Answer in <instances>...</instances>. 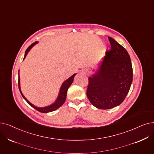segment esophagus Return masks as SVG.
I'll return each instance as SVG.
<instances>
[{
	"mask_svg": "<svg viewBox=\"0 0 154 154\" xmlns=\"http://www.w3.org/2000/svg\"><path fill=\"white\" fill-rule=\"evenodd\" d=\"M81 72L82 73H84V74H85V75H88V74H89V73H90V70L89 69H84L82 70Z\"/></svg>",
	"mask_w": 154,
	"mask_h": 154,
	"instance_id": "1",
	"label": "esophagus"
}]
</instances>
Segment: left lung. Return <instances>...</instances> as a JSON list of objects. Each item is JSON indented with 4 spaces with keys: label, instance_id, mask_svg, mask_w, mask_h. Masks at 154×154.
Segmentation results:
<instances>
[{
    "label": "left lung",
    "instance_id": "1",
    "mask_svg": "<svg viewBox=\"0 0 154 154\" xmlns=\"http://www.w3.org/2000/svg\"><path fill=\"white\" fill-rule=\"evenodd\" d=\"M111 50L100 63L94 74L89 77L87 96L91 104L108 109L122 104L130 91L133 69L128 53L114 39L108 37Z\"/></svg>",
    "mask_w": 154,
    "mask_h": 154
}]
</instances>
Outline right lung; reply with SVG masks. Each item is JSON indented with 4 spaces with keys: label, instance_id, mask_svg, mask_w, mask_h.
Listing matches in <instances>:
<instances>
[{
    "label": "right lung",
    "instance_id": "add662e5",
    "mask_svg": "<svg viewBox=\"0 0 154 154\" xmlns=\"http://www.w3.org/2000/svg\"><path fill=\"white\" fill-rule=\"evenodd\" d=\"M38 43V42H36L35 43H32L29 47L27 48V50H26L25 51V54H24V59L26 58V55H27L29 51V50L32 48L33 46H35L36 44ZM23 59V60H24ZM76 75V73H74L72 76H71L70 78H69L67 80L62 84L60 89V92L58 96L57 97V99H56V101H55V103H53V104H51L50 106H46V107H43V108H38V107L35 106V105H33L32 104H31L29 101H28L27 99H26L24 95L23 94V93L21 91V88H20V81H19H19H18V85H19V89L20 91V92H21L22 96L23 97V98L26 100L27 103L31 106H32L33 108H35V109H36L38 111L40 112H43V113H46V112H51L55 111L56 109H57L58 108H59L62 105H63V104L65 103V99H66V92H67V90L69 89V87L71 85V84H72L73 81V78H74L75 75Z\"/></svg>",
    "mask_w": 154,
    "mask_h": 154
}]
</instances>
